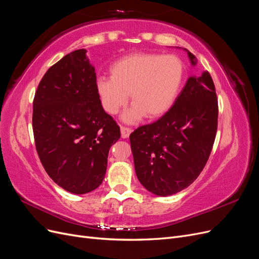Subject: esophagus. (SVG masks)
Returning a JSON list of instances; mask_svg holds the SVG:
<instances>
[{"label": "esophagus", "mask_w": 259, "mask_h": 259, "mask_svg": "<svg viewBox=\"0 0 259 259\" xmlns=\"http://www.w3.org/2000/svg\"><path fill=\"white\" fill-rule=\"evenodd\" d=\"M131 133H132V130H131V128L125 127V126H121V134H122V137H123V138L130 137Z\"/></svg>", "instance_id": "obj_1"}]
</instances>
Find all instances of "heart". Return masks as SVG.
Masks as SVG:
<instances>
[{
	"mask_svg": "<svg viewBox=\"0 0 259 259\" xmlns=\"http://www.w3.org/2000/svg\"><path fill=\"white\" fill-rule=\"evenodd\" d=\"M183 61L173 55L131 54L114 61L111 76H100L96 92L104 110L114 115L125 107L131 96L132 107L122 116L135 123L146 115L158 119L165 114L178 95L184 80Z\"/></svg>",
	"mask_w": 259,
	"mask_h": 259,
	"instance_id": "heart-1",
	"label": "heart"
}]
</instances>
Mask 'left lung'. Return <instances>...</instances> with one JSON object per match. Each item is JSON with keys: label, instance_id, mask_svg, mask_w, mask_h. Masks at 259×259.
Wrapping results in <instances>:
<instances>
[{"label": "left lung", "instance_id": "left-lung-1", "mask_svg": "<svg viewBox=\"0 0 259 259\" xmlns=\"http://www.w3.org/2000/svg\"><path fill=\"white\" fill-rule=\"evenodd\" d=\"M185 51L191 65H197L194 55ZM217 117L218 103L210 74L204 71L200 76H189L165 114L130 135L140 184L160 197L189 187L209 158Z\"/></svg>", "mask_w": 259, "mask_h": 259}]
</instances>
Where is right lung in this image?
<instances>
[{
	"mask_svg": "<svg viewBox=\"0 0 259 259\" xmlns=\"http://www.w3.org/2000/svg\"><path fill=\"white\" fill-rule=\"evenodd\" d=\"M32 127L42 165L62 189L84 194L101 185L109 150L121 133L101 106L86 50L66 55L44 74L33 100Z\"/></svg>",
	"mask_w": 259,
	"mask_h": 259,
	"instance_id": "obj_1",
	"label": "right lung"
}]
</instances>
